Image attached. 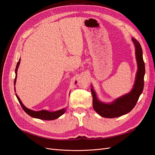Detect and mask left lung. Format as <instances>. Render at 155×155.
<instances>
[{
    "mask_svg": "<svg viewBox=\"0 0 155 155\" xmlns=\"http://www.w3.org/2000/svg\"><path fill=\"white\" fill-rule=\"evenodd\" d=\"M135 45L136 58L138 64V71L133 90L127 94L118 98L111 104H104L97 100L93 88L91 91L93 97V108L94 110L104 118H116L128 113L132 110L139 99L144 85L145 63L143 59L142 49L139 42L134 38L132 39Z\"/></svg>",
    "mask_w": 155,
    "mask_h": 155,
    "instance_id": "left-lung-1",
    "label": "left lung"
}]
</instances>
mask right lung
Masks as SVG:
<instances>
[{"label":"right lung","instance_id":"obj_1","mask_svg":"<svg viewBox=\"0 0 155 155\" xmlns=\"http://www.w3.org/2000/svg\"><path fill=\"white\" fill-rule=\"evenodd\" d=\"M20 61H21V59L18 60V61L17 64L16 68H15V81H14V85H15V82H16L17 74V68L18 67V65H19V64H20ZM15 95H16V97L17 98L18 102H19L20 105H21V107L22 108V109L24 110L25 112H26L28 114L33 117V118H39V119L44 120H55L56 118H59V116L63 114L64 112L66 111V109H63L61 110L55 111V112H49V111L45 110H42L40 111L32 110L28 109V108H26L24 105H23L21 100L19 99V97H18V96L17 94H15Z\"/></svg>","mask_w":155,"mask_h":155}]
</instances>
